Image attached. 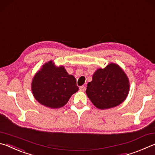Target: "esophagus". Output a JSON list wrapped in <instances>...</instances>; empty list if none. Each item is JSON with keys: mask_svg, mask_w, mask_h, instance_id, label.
Segmentation results:
<instances>
[{"mask_svg": "<svg viewBox=\"0 0 155 155\" xmlns=\"http://www.w3.org/2000/svg\"><path fill=\"white\" fill-rule=\"evenodd\" d=\"M79 89H80V91H85L86 87L85 86H81L79 87Z\"/></svg>", "mask_w": 155, "mask_h": 155, "instance_id": "1", "label": "esophagus"}]
</instances>
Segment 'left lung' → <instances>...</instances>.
I'll return each instance as SVG.
<instances>
[{"label": "left lung", "mask_w": 155, "mask_h": 155, "mask_svg": "<svg viewBox=\"0 0 155 155\" xmlns=\"http://www.w3.org/2000/svg\"><path fill=\"white\" fill-rule=\"evenodd\" d=\"M87 84L86 94L99 109H108L121 104L129 91V82L125 72L116 64L111 63L94 72Z\"/></svg>", "instance_id": "1"}]
</instances>
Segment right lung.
I'll return each instance as SVG.
<instances>
[{
	"label": "right lung",
	"mask_w": 155,
	"mask_h": 155,
	"mask_svg": "<svg viewBox=\"0 0 155 155\" xmlns=\"http://www.w3.org/2000/svg\"><path fill=\"white\" fill-rule=\"evenodd\" d=\"M78 90L74 76L69 74L63 66H56L52 60L42 66L32 81L35 99L41 104L51 108L66 105Z\"/></svg>",
	"instance_id": "1"
}]
</instances>
